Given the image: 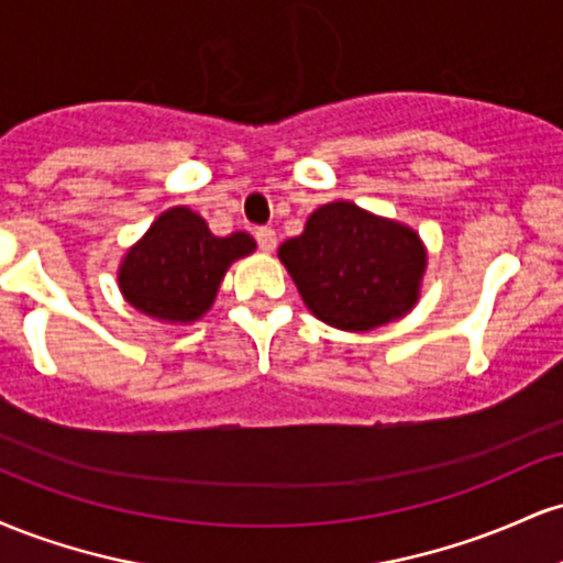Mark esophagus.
Returning <instances> with one entry per match:
<instances>
[{"label": "esophagus", "mask_w": 563, "mask_h": 563, "mask_svg": "<svg viewBox=\"0 0 563 563\" xmlns=\"http://www.w3.org/2000/svg\"><path fill=\"white\" fill-rule=\"evenodd\" d=\"M256 235V243H260V249L262 251H275V245H277V235H275V230L273 228H260L254 232Z\"/></svg>", "instance_id": "esophagus-1"}]
</instances>
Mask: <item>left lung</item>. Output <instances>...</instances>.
I'll use <instances>...</instances> for the list:
<instances>
[{"instance_id": "left-lung-1", "label": "left lung", "mask_w": 563, "mask_h": 563, "mask_svg": "<svg viewBox=\"0 0 563 563\" xmlns=\"http://www.w3.org/2000/svg\"><path fill=\"white\" fill-rule=\"evenodd\" d=\"M277 256L309 312L341 331L399 320L421 296L426 249L418 232L349 200L320 206Z\"/></svg>"}]
</instances>
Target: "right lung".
I'll return each mask as SVG.
<instances>
[{
	"label": "right lung",
	"mask_w": 563,
	"mask_h": 563,
	"mask_svg": "<svg viewBox=\"0 0 563 563\" xmlns=\"http://www.w3.org/2000/svg\"><path fill=\"white\" fill-rule=\"evenodd\" d=\"M254 249V238L245 232L217 238L203 217L174 206L126 251L119 288L147 318L187 325L211 309L230 264Z\"/></svg>",
	"instance_id": "1"
}]
</instances>
